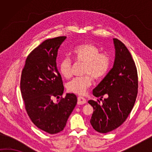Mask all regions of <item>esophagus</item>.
<instances>
[{
    "label": "esophagus",
    "mask_w": 152,
    "mask_h": 152,
    "mask_svg": "<svg viewBox=\"0 0 152 152\" xmlns=\"http://www.w3.org/2000/svg\"><path fill=\"white\" fill-rule=\"evenodd\" d=\"M86 103V99L82 96H78V104H83Z\"/></svg>",
    "instance_id": "34e87169"
}]
</instances>
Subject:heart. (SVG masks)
<instances>
[{
	"label": "heart",
	"mask_w": 152,
	"mask_h": 152,
	"mask_svg": "<svg viewBox=\"0 0 152 152\" xmlns=\"http://www.w3.org/2000/svg\"><path fill=\"white\" fill-rule=\"evenodd\" d=\"M72 57L78 62L83 63L82 77L74 78L67 84L68 91L78 95H84L91 85L92 78L95 80L102 78L107 73L110 64L108 53H101L99 48L90 42L79 44L72 50ZM60 74L65 78L71 76V61L64 57L59 63Z\"/></svg>",
	"instance_id": "heart-1"
}]
</instances>
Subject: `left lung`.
Here are the masks:
<instances>
[{
  "label": "left lung",
  "mask_w": 152,
  "mask_h": 152,
  "mask_svg": "<svg viewBox=\"0 0 152 152\" xmlns=\"http://www.w3.org/2000/svg\"><path fill=\"white\" fill-rule=\"evenodd\" d=\"M115 59L112 69L93 90V95L107 98L102 104L93 100L88 103L93 108L90 123L95 131L106 133L119 127L133 109L138 93V76L135 63L128 49L117 38H113Z\"/></svg>",
  "instance_id": "8db88e82"
}]
</instances>
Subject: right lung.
I'll use <instances>...</instances> for the list:
<instances>
[{"label": "right lung", "mask_w": 152, "mask_h": 152, "mask_svg": "<svg viewBox=\"0 0 152 152\" xmlns=\"http://www.w3.org/2000/svg\"><path fill=\"white\" fill-rule=\"evenodd\" d=\"M66 37L44 41L28 55L23 69L20 88L25 109L37 127L49 134L64 129L77 103L74 93L53 102L63 95L64 86L57 68V51Z\"/></svg>", "instance_id": "add662e5"}]
</instances>
